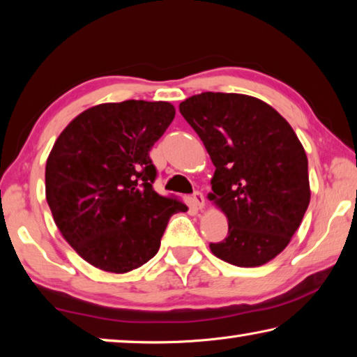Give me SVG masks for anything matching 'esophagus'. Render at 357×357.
I'll list each match as a JSON object with an SVG mask.
<instances>
[{
	"label": "esophagus",
	"instance_id": "obj_1",
	"mask_svg": "<svg viewBox=\"0 0 357 357\" xmlns=\"http://www.w3.org/2000/svg\"><path fill=\"white\" fill-rule=\"evenodd\" d=\"M192 203H193V206H195V208L203 209L204 208V197H203V193L202 192L193 193V195H192Z\"/></svg>",
	"mask_w": 357,
	"mask_h": 357
}]
</instances>
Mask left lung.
<instances>
[{
	"label": "left lung",
	"instance_id": "8db88e82",
	"mask_svg": "<svg viewBox=\"0 0 357 357\" xmlns=\"http://www.w3.org/2000/svg\"><path fill=\"white\" fill-rule=\"evenodd\" d=\"M215 167L214 202L228 236L211 243L217 258L239 268L271 261L289 244L310 203L305 151L288 121L257 98L202 93L179 104Z\"/></svg>",
	"mask_w": 357,
	"mask_h": 357
}]
</instances>
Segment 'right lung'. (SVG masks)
I'll use <instances>...</instances> for the list:
<instances>
[{
    "label": "right lung",
    "mask_w": 357,
    "mask_h": 357,
    "mask_svg": "<svg viewBox=\"0 0 357 357\" xmlns=\"http://www.w3.org/2000/svg\"><path fill=\"white\" fill-rule=\"evenodd\" d=\"M174 118L168 102L124 100L88 108L58 137L45 165V195L56 227L84 261L124 274L149 261L176 197L153 189L149 157Z\"/></svg>",
    "instance_id": "right-lung-1"
}]
</instances>
